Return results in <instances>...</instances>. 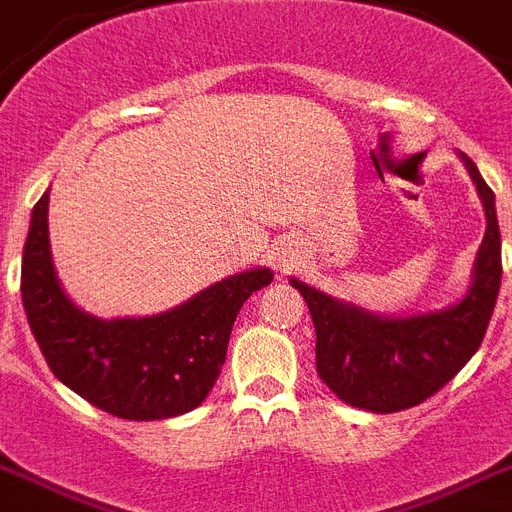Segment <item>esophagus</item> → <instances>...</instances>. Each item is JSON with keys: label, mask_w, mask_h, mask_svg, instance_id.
Returning <instances> with one entry per match:
<instances>
[{"label": "esophagus", "mask_w": 512, "mask_h": 512, "mask_svg": "<svg viewBox=\"0 0 512 512\" xmlns=\"http://www.w3.org/2000/svg\"><path fill=\"white\" fill-rule=\"evenodd\" d=\"M274 264H277V269H280V272H287V269L295 264V256L290 251H285V248H282V251L274 253Z\"/></svg>", "instance_id": "1"}]
</instances>
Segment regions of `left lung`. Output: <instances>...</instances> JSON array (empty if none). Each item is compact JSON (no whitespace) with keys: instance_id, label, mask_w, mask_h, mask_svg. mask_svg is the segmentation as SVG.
<instances>
[{"instance_id":"1","label":"left lung","mask_w":512,"mask_h":512,"mask_svg":"<svg viewBox=\"0 0 512 512\" xmlns=\"http://www.w3.org/2000/svg\"><path fill=\"white\" fill-rule=\"evenodd\" d=\"M460 156L487 214L474 285L463 301L437 314L382 319L293 280L314 319L316 371L329 390L353 408L398 413L424 403L466 366L487 335L502 277L500 225L492 188L476 164L466 154Z\"/></svg>"}]
</instances>
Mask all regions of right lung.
Wrapping results in <instances>:
<instances>
[{"label":"right lung","mask_w":512,"mask_h":512,"mask_svg":"<svg viewBox=\"0 0 512 512\" xmlns=\"http://www.w3.org/2000/svg\"><path fill=\"white\" fill-rule=\"evenodd\" d=\"M269 269L232 274L188 303L143 319L101 322L62 293L49 251V193L33 206L20 293L49 369L80 398L130 421H159L204 403L225 363L240 306Z\"/></svg>","instance_id":"right-lung-1"}]
</instances>
